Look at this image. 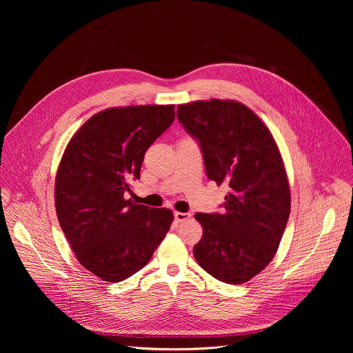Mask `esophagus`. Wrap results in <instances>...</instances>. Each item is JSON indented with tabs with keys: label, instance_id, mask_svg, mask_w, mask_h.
I'll list each match as a JSON object with an SVG mask.
<instances>
[{
	"label": "esophagus",
	"instance_id": "1",
	"mask_svg": "<svg viewBox=\"0 0 353 353\" xmlns=\"http://www.w3.org/2000/svg\"><path fill=\"white\" fill-rule=\"evenodd\" d=\"M190 218V214H187V212H174V219H176V222H184V221H187Z\"/></svg>",
	"mask_w": 353,
	"mask_h": 353
}]
</instances>
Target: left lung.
I'll list each match as a JSON object with an SVG mask.
<instances>
[{
  "instance_id": "obj_1",
  "label": "left lung",
  "mask_w": 353,
  "mask_h": 353,
  "mask_svg": "<svg viewBox=\"0 0 353 353\" xmlns=\"http://www.w3.org/2000/svg\"><path fill=\"white\" fill-rule=\"evenodd\" d=\"M177 119L198 142L208 179L229 187L221 214H195L204 234L194 257L218 281L244 283L271 263L288 223L290 190L279 149L257 114L234 100L179 105Z\"/></svg>"
}]
</instances>
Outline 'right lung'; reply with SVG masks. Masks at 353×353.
Masks as SVG:
<instances>
[{"instance_id": "obj_1", "label": "right lung", "mask_w": 353, "mask_h": 353, "mask_svg": "<svg viewBox=\"0 0 353 353\" xmlns=\"http://www.w3.org/2000/svg\"><path fill=\"white\" fill-rule=\"evenodd\" d=\"M173 121L174 105L113 108L92 116L67 145L56 177L57 218L77 260L100 279L138 272L170 229V210L125 194L146 149Z\"/></svg>"}]
</instances>
